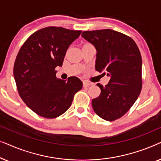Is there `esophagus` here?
<instances>
[{
	"instance_id": "obj_1",
	"label": "esophagus",
	"mask_w": 161,
	"mask_h": 161,
	"mask_svg": "<svg viewBox=\"0 0 161 161\" xmlns=\"http://www.w3.org/2000/svg\"><path fill=\"white\" fill-rule=\"evenodd\" d=\"M83 86H84V87H87V86H89L91 85L92 83H89V82H88V81L84 80L83 82Z\"/></svg>"
}]
</instances>
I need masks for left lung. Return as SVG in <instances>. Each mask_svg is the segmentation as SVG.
<instances>
[{
  "mask_svg": "<svg viewBox=\"0 0 161 161\" xmlns=\"http://www.w3.org/2000/svg\"><path fill=\"white\" fill-rule=\"evenodd\" d=\"M86 40L97 50L95 69L107 75L108 83H100L101 93L92 100V108L106 121L124 116L137 100L142 88V59L131 37L111 29L83 31Z\"/></svg>",
  "mask_w": 161,
  "mask_h": 161,
  "instance_id": "1",
  "label": "left lung"
}]
</instances>
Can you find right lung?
<instances>
[{"instance_id":"obj_1","label":"right lung","mask_w":161,"mask_h":161,"mask_svg":"<svg viewBox=\"0 0 161 161\" xmlns=\"http://www.w3.org/2000/svg\"><path fill=\"white\" fill-rule=\"evenodd\" d=\"M81 32L55 26L44 28L31 35L19 49L14 65L17 90L26 105L39 116L58 117L82 89L78 78L57 79L55 69L62 66L68 47Z\"/></svg>"}]
</instances>
